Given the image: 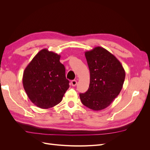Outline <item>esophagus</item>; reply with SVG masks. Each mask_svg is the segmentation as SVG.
<instances>
[{
    "label": "esophagus",
    "instance_id": "obj_1",
    "mask_svg": "<svg viewBox=\"0 0 150 150\" xmlns=\"http://www.w3.org/2000/svg\"><path fill=\"white\" fill-rule=\"evenodd\" d=\"M71 84L72 86H75L77 84V81L76 80H72L71 81Z\"/></svg>",
    "mask_w": 150,
    "mask_h": 150
}]
</instances>
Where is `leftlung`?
<instances>
[{"label": "left lung", "instance_id": "1", "mask_svg": "<svg viewBox=\"0 0 150 150\" xmlns=\"http://www.w3.org/2000/svg\"><path fill=\"white\" fill-rule=\"evenodd\" d=\"M90 71V83L85 93H80L81 101L94 111L110 106L122 88L125 71L121 62L103 47H96L85 52Z\"/></svg>", "mask_w": 150, "mask_h": 150}]
</instances>
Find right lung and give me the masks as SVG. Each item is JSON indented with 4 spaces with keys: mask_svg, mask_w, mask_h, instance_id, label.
Masks as SVG:
<instances>
[{
    "mask_svg": "<svg viewBox=\"0 0 150 150\" xmlns=\"http://www.w3.org/2000/svg\"><path fill=\"white\" fill-rule=\"evenodd\" d=\"M60 57L47 49H42L24 71L22 83L25 91L39 108L47 109L57 105L69 88Z\"/></svg>",
    "mask_w": 150,
    "mask_h": 150,
    "instance_id": "1",
    "label": "right lung"
}]
</instances>
